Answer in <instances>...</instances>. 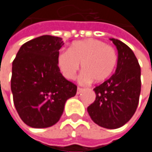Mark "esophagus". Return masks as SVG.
Masks as SVG:
<instances>
[{
	"instance_id": "obj_1",
	"label": "esophagus",
	"mask_w": 152,
	"mask_h": 152,
	"mask_svg": "<svg viewBox=\"0 0 152 152\" xmlns=\"http://www.w3.org/2000/svg\"><path fill=\"white\" fill-rule=\"evenodd\" d=\"M83 88H80V87H78V88H77V94H80V93L83 91Z\"/></svg>"
}]
</instances>
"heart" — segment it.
Masks as SVG:
<instances>
[{
	"label": "heart",
	"instance_id": "1",
	"mask_svg": "<svg viewBox=\"0 0 152 152\" xmlns=\"http://www.w3.org/2000/svg\"><path fill=\"white\" fill-rule=\"evenodd\" d=\"M117 53L112 46L105 42L89 39L74 42L69 49L58 53L56 64L61 74L66 79H73L82 64L81 81L101 83L113 73L117 65Z\"/></svg>",
	"mask_w": 152,
	"mask_h": 152
}]
</instances>
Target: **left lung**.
Returning a JSON list of instances; mask_svg holds the SVG:
<instances>
[{
	"mask_svg": "<svg viewBox=\"0 0 152 152\" xmlns=\"http://www.w3.org/2000/svg\"><path fill=\"white\" fill-rule=\"evenodd\" d=\"M111 40L118 50L115 73L93 89L96 99L87 111L96 124L114 129L125 125L136 113L141 92V69L129 46L119 39Z\"/></svg>",
	"mask_w": 152,
	"mask_h": 152,
	"instance_id": "8db88e82",
	"label": "left lung"
}]
</instances>
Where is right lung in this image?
Segmentation results:
<instances>
[{"instance_id":"right-lung-1","label":"right lung","mask_w":152,"mask_h":152,"mask_svg":"<svg viewBox=\"0 0 152 152\" xmlns=\"http://www.w3.org/2000/svg\"><path fill=\"white\" fill-rule=\"evenodd\" d=\"M62 39L44 35L20 47L12 63L11 91L15 109L22 121L36 129L57 123L68 99L77 86L58 69L56 58Z\"/></svg>"}]
</instances>
